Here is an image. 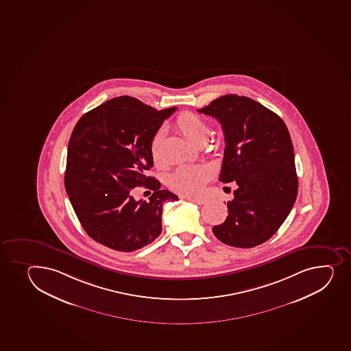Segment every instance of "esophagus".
I'll return each instance as SVG.
<instances>
[{
  "label": "esophagus",
  "mask_w": 351,
  "mask_h": 351,
  "mask_svg": "<svg viewBox=\"0 0 351 351\" xmlns=\"http://www.w3.org/2000/svg\"><path fill=\"white\" fill-rule=\"evenodd\" d=\"M189 202H192V203L198 204V205H204V204L206 203V199L205 198H186Z\"/></svg>",
  "instance_id": "obj_1"
}]
</instances>
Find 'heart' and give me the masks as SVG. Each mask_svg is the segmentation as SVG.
I'll use <instances>...</instances> for the list:
<instances>
[{
  "label": "heart",
  "mask_w": 351,
  "mask_h": 351,
  "mask_svg": "<svg viewBox=\"0 0 351 351\" xmlns=\"http://www.w3.org/2000/svg\"><path fill=\"white\" fill-rule=\"evenodd\" d=\"M185 138L192 144H199L206 141L210 134V127L200 116L192 112H182L175 122ZM162 141V132H156L151 141V156L154 162L160 161V147ZM212 178V170L207 167L184 166L178 168L170 178V188L185 195H198L203 190L208 180Z\"/></svg>",
  "instance_id": "1"
}]
</instances>
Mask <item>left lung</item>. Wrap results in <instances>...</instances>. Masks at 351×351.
<instances>
[{"label": "left lung", "instance_id": "obj_1", "mask_svg": "<svg viewBox=\"0 0 351 351\" xmlns=\"http://www.w3.org/2000/svg\"><path fill=\"white\" fill-rule=\"evenodd\" d=\"M198 112L220 122L226 147L219 180L237 184L227 219L214 226L213 234L235 247L263 244L289 215L298 191L288 128L274 112L236 94L220 97Z\"/></svg>", "mask_w": 351, "mask_h": 351}]
</instances>
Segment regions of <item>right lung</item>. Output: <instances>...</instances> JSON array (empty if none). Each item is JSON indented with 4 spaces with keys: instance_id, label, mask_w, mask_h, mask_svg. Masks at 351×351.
I'll use <instances>...</instances> for the list:
<instances>
[{
    "instance_id": "1",
    "label": "right lung",
    "mask_w": 351,
    "mask_h": 351,
    "mask_svg": "<svg viewBox=\"0 0 351 351\" xmlns=\"http://www.w3.org/2000/svg\"><path fill=\"white\" fill-rule=\"evenodd\" d=\"M176 109L156 110L123 95L84 114L73 128L65 191L95 242L132 252L159 237L163 204L178 197L160 190V182L147 176L153 167L151 141ZM143 184L154 191L149 202L132 195V189Z\"/></svg>"
}]
</instances>
